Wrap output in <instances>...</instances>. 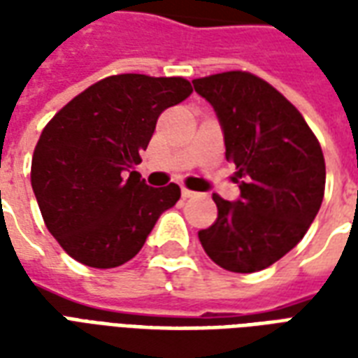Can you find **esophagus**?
<instances>
[{
  "instance_id": "obj_1",
  "label": "esophagus",
  "mask_w": 358,
  "mask_h": 358,
  "mask_svg": "<svg viewBox=\"0 0 358 358\" xmlns=\"http://www.w3.org/2000/svg\"><path fill=\"white\" fill-rule=\"evenodd\" d=\"M195 192H192V189H187V187H182V197L184 199H189V197H195Z\"/></svg>"
}]
</instances>
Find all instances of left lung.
Wrapping results in <instances>:
<instances>
[{
	"mask_svg": "<svg viewBox=\"0 0 358 358\" xmlns=\"http://www.w3.org/2000/svg\"><path fill=\"white\" fill-rule=\"evenodd\" d=\"M194 88L217 110L241 192L234 203L213 194L218 217L197 236L218 266L259 272L313 224L326 186L322 148L295 105L255 74H210L195 78Z\"/></svg>",
	"mask_w": 358,
	"mask_h": 358,
	"instance_id": "1",
	"label": "left lung"
}]
</instances>
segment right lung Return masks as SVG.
Returning a JSON list of instances; mask_svg holds the SVG:
<instances>
[{"label": "right lung", "instance_id": "obj_1", "mask_svg": "<svg viewBox=\"0 0 358 358\" xmlns=\"http://www.w3.org/2000/svg\"><path fill=\"white\" fill-rule=\"evenodd\" d=\"M194 92L182 76L115 74L66 103L43 128L30 182L43 222L74 261L115 268L143 248L180 187L134 171L159 115Z\"/></svg>", "mask_w": 358, "mask_h": 358}]
</instances>
